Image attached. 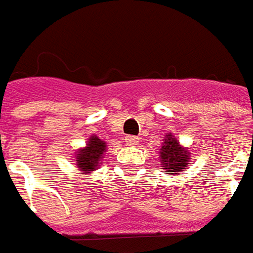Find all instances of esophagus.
Returning <instances> with one entry per match:
<instances>
[{"mask_svg": "<svg viewBox=\"0 0 253 253\" xmlns=\"http://www.w3.org/2000/svg\"><path fill=\"white\" fill-rule=\"evenodd\" d=\"M138 136L135 135H126L125 136V142L128 144V145H136L138 144Z\"/></svg>", "mask_w": 253, "mask_h": 253, "instance_id": "obj_1", "label": "esophagus"}]
</instances>
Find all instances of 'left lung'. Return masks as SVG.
Instances as JSON below:
<instances>
[{
	"label": "left lung",
	"instance_id": "left-lung-1",
	"mask_svg": "<svg viewBox=\"0 0 253 253\" xmlns=\"http://www.w3.org/2000/svg\"><path fill=\"white\" fill-rule=\"evenodd\" d=\"M161 147V161L167 174H180L190 164V154L186 148H181L171 134L166 135Z\"/></svg>",
	"mask_w": 253,
	"mask_h": 253
}]
</instances>
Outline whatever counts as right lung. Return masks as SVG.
Masks as SVG:
<instances>
[{"instance_id":"obj_1","label":"right lung","mask_w":253,"mask_h":253,"mask_svg":"<svg viewBox=\"0 0 253 253\" xmlns=\"http://www.w3.org/2000/svg\"><path fill=\"white\" fill-rule=\"evenodd\" d=\"M105 150H106V147L102 139L95 135L90 136L86 148L81 150L76 157V164H78L79 170L83 172L95 171Z\"/></svg>"}]
</instances>
